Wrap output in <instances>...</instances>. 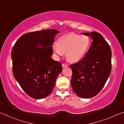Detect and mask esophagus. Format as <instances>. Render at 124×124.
I'll return each mask as SVG.
<instances>
[{
  "label": "esophagus",
  "instance_id": "34e87169",
  "mask_svg": "<svg viewBox=\"0 0 124 124\" xmlns=\"http://www.w3.org/2000/svg\"><path fill=\"white\" fill-rule=\"evenodd\" d=\"M67 64H65V63H63V64H62V68H65V67H67Z\"/></svg>",
  "mask_w": 124,
  "mask_h": 124
}]
</instances>
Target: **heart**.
<instances>
[{
  "label": "heart",
  "instance_id": "heart-1",
  "mask_svg": "<svg viewBox=\"0 0 124 124\" xmlns=\"http://www.w3.org/2000/svg\"><path fill=\"white\" fill-rule=\"evenodd\" d=\"M90 45V40L86 35L72 33L60 38L52 50L57 56L66 53L67 60L76 62L85 56Z\"/></svg>",
  "mask_w": 124,
  "mask_h": 124
}]
</instances>
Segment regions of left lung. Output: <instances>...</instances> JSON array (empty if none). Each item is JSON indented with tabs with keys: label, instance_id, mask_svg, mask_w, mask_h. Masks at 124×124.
<instances>
[{
	"label": "left lung",
	"instance_id": "left-lung-1",
	"mask_svg": "<svg viewBox=\"0 0 124 124\" xmlns=\"http://www.w3.org/2000/svg\"><path fill=\"white\" fill-rule=\"evenodd\" d=\"M82 34L91 37L93 41L83 59L70 65L73 72L70 84L78 96L88 98L99 93L109 77L112 52L108 43L99 33Z\"/></svg>",
	"mask_w": 124,
	"mask_h": 124
}]
</instances>
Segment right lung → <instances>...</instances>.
I'll list each match as a JSON object with an SVG mask.
<instances>
[{"label":"right lung","mask_w":124,"mask_h":124,"mask_svg":"<svg viewBox=\"0 0 124 124\" xmlns=\"http://www.w3.org/2000/svg\"><path fill=\"white\" fill-rule=\"evenodd\" d=\"M60 33L47 29L26 33L15 44L11 51L14 76L30 97L42 99L53 90L62 72L60 62L52 59V45Z\"/></svg>","instance_id":"add662e5"}]
</instances>
